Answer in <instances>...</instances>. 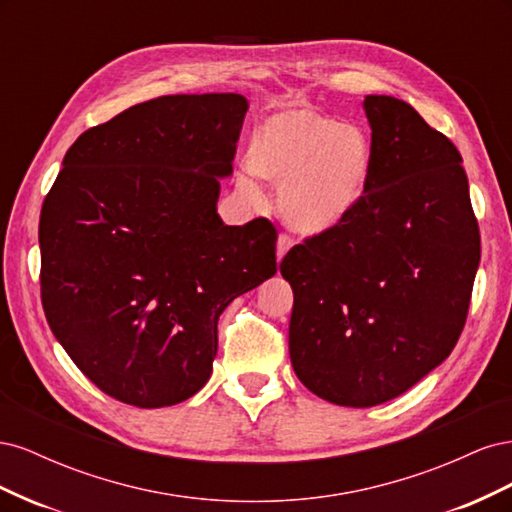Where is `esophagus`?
<instances>
[{
  "instance_id": "1",
  "label": "esophagus",
  "mask_w": 512,
  "mask_h": 512,
  "mask_svg": "<svg viewBox=\"0 0 512 512\" xmlns=\"http://www.w3.org/2000/svg\"><path fill=\"white\" fill-rule=\"evenodd\" d=\"M290 245H292V239H290V237H286V235H280V237H277V247H275L277 262H282V260H284L286 252L290 250Z\"/></svg>"
}]
</instances>
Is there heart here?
<instances>
[{
    "instance_id": "b5f03b06",
    "label": "heart",
    "mask_w": 512,
    "mask_h": 512,
    "mask_svg": "<svg viewBox=\"0 0 512 512\" xmlns=\"http://www.w3.org/2000/svg\"><path fill=\"white\" fill-rule=\"evenodd\" d=\"M245 164L277 185V213L297 235L320 237L363 203L376 149L356 123H342L314 104L290 102L256 123ZM237 183L243 194L258 196L250 175L241 173Z\"/></svg>"
}]
</instances>
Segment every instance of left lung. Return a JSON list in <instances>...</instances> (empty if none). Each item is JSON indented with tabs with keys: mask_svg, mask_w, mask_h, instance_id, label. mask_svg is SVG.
<instances>
[{
	"mask_svg": "<svg viewBox=\"0 0 512 512\" xmlns=\"http://www.w3.org/2000/svg\"><path fill=\"white\" fill-rule=\"evenodd\" d=\"M363 111L376 149L363 203L280 265L294 374L348 408L399 397L453 352L480 262L457 147L404 100L365 96Z\"/></svg>",
	"mask_w": 512,
	"mask_h": 512,
	"instance_id": "8db88e82",
	"label": "left lung"
}]
</instances>
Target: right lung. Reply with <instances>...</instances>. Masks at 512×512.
Listing matches in <instances>:
<instances>
[{
	"mask_svg": "<svg viewBox=\"0 0 512 512\" xmlns=\"http://www.w3.org/2000/svg\"><path fill=\"white\" fill-rule=\"evenodd\" d=\"M247 108L241 94L130 106L76 138L44 198L46 320L123 404L175 406L203 389L220 314L277 271L271 222L218 213Z\"/></svg>",
	"mask_w": 512,
	"mask_h": 512,
	"instance_id": "add662e5",
	"label": "right lung"
}]
</instances>
